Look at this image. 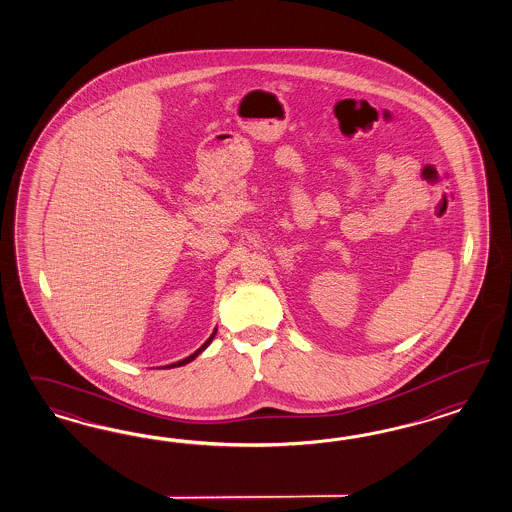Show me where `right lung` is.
Segmentation results:
<instances>
[{"instance_id":"add662e5","label":"right lung","mask_w":512,"mask_h":512,"mask_svg":"<svg viewBox=\"0 0 512 512\" xmlns=\"http://www.w3.org/2000/svg\"><path fill=\"white\" fill-rule=\"evenodd\" d=\"M214 335H216V330H214V332H212V335H210V337H208L207 341H205V343H203V346H199V348H197V350H195L194 354H192V356H188V358H184V360L182 361H177V363H171V365H167V367H164V369H173V367H182V365H186V363H190V361H194L195 358H197V356H199V354H201V352H203V350H205V348H207L208 345H210V343H212V339H214Z\"/></svg>"}]
</instances>
